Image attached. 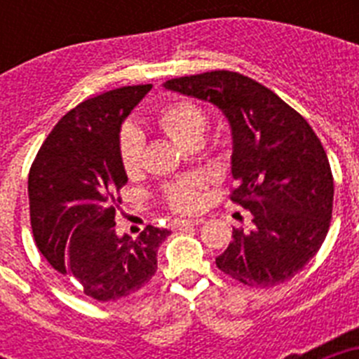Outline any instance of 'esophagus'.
<instances>
[{"mask_svg": "<svg viewBox=\"0 0 359 359\" xmlns=\"http://www.w3.org/2000/svg\"><path fill=\"white\" fill-rule=\"evenodd\" d=\"M203 219H194V221H189V219H176L172 223V228L176 230H183V228H189V226H194V224H201Z\"/></svg>", "mask_w": 359, "mask_h": 359, "instance_id": "1", "label": "esophagus"}]
</instances>
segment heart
I'll return each instance as SVG.
<instances>
[{"mask_svg": "<svg viewBox=\"0 0 359 359\" xmlns=\"http://www.w3.org/2000/svg\"><path fill=\"white\" fill-rule=\"evenodd\" d=\"M156 123L170 140L190 149L201 142L208 128V116L196 102L180 98L158 111ZM118 156L122 169L128 176L140 172L142 158H144V138L138 129L131 126H126L122 129L118 138ZM203 189H205V182L199 176L183 177V180L161 187V201L165 207L176 214H192L201 207Z\"/></svg>", "mask_w": 359, "mask_h": 359, "instance_id": "b5f03b06", "label": "heart"}]
</instances>
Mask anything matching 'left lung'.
<instances>
[{
  "label": "left lung",
  "mask_w": 359,
  "mask_h": 359,
  "mask_svg": "<svg viewBox=\"0 0 359 359\" xmlns=\"http://www.w3.org/2000/svg\"><path fill=\"white\" fill-rule=\"evenodd\" d=\"M165 88L214 102L231 126L230 199L250 212L252 224L233 228L217 268L252 287L293 278L331 226L334 180L316 133L278 95L237 72L170 79Z\"/></svg>",
  "instance_id": "8db88e82"
}]
</instances>
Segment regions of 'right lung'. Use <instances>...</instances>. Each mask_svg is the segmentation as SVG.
Returning a JSON list of instances; mask_svg holds the SVG:
<instances>
[{
    "instance_id": "1",
    "label": "right lung",
    "mask_w": 359,
    "mask_h": 359,
    "mask_svg": "<svg viewBox=\"0 0 359 359\" xmlns=\"http://www.w3.org/2000/svg\"><path fill=\"white\" fill-rule=\"evenodd\" d=\"M151 84L123 86L69 109L41 145L28 174L30 224L37 248L62 277L98 302L129 297L158 269L169 230L116 233L120 190L128 183L118 156L120 123Z\"/></svg>"
}]
</instances>
